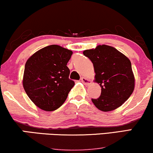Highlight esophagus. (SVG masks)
Returning <instances> with one entry per match:
<instances>
[{
	"label": "esophagus",
	"mask_w": 153,
	"mask_h": 153,
	"mask_svg": "<svg viewBox=\"0 0 153 153\" xmlns=\"http://www.w3.org/2000/svg\"><path fill=\"white\" fill-rule=\"evenodd\" d=\"M81 82H82L83 84H85V85H90L91 83L90 80H89V79L84 78V77H82V78H81Z\"/></svg>",
	"instance_id": "34e87169"
}]
</instances>
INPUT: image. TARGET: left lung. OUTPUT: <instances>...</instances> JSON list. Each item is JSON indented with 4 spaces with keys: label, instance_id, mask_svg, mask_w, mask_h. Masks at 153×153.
I'll return each instance as SVG.
<instances>
[{
    "label": "left lung",
    "instance_id": "1",
    "mask_svg": "<svg viewBox=\"0 0 153 153\" xmlns=\"http://www.w3.org/2000/svg\"><path fill=\"white\" fill-rule=\"evenodd\" d=\"M83 54L93 63L95 81L101 87V95L92 102L98 109L110 111L121 106L133 93L135 78L128 58L115 48L99 45Z\"/></svg>",
    "mask_w": 153,
    "mask_h": 153
}]
</instances>
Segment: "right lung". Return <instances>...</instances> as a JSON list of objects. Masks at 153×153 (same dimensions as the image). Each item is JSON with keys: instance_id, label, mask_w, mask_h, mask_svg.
Here are the masks:
<instances>
[{"instance_id": "add662e5", "label": "right lung", "mask_w": 153, "mask_h": 153, "mask_svg": "<svg viewBox=\"0 0 153 153\" xmlns=\"http://www.w3.org/2000/svg\"><path fill=\"white\" fill-rule=\"evenodd\" d=\"M72 54L71 50L50 45L39 50L27 61L23 87L30 99L41 109H57L74 86L67 67Z\"/></svg>"}]
</instances>
